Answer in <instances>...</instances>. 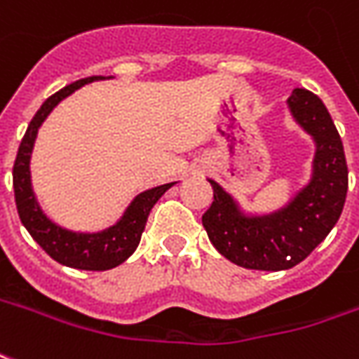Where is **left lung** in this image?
Masks as SVG:
<instances>
[{
  "mask_svg": "<svg viewBox=\"0 0 359 359\" xmlns=\"http://www.w3.org/2000/svg\"><path fill=\"white\" fill-rule=\"evenodd\" d=\"M285 104L315 145L303 187L274 210L255 212L208 179L214 202L202 215L205 233L222 257L250 270L280 272L305 260L337 225L348 192L344 147L327 107L307 89H293Z\"/></svg>",
  "mask_w": 359,
  "mask_h": 359,
  "instance_id": "obj_1",
  "label": "left lung"
}]
</instances>
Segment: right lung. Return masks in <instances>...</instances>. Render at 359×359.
<instances>
[{
    "instance_id": "1",
    "label": "right lung",
    "mask_w": 359,
    "mask_h": 359,
    "mask_svg": "<svg viewBox=\"0 0 359 359\" xmlns=\"http://www.w3.org/2000/svg\"><path fill=\"white\" fill-rule=\"evenodd\" d=\"M101 79H112V77L93 75L87 79H79L75 83L66 85L64 89H60L42 102V107L34 114V118L31 120V124L25 132L13 167L15 202H17V212H19L22 225L31 233L32 239L56 262L64 266L77 268V270H110L132 257L140 245L151 208L169 188L177 184V182H167V184L147 188L144 192L136 194L118 219L101 231H74V229L57 225L44 214L42 205L39 204L36 192L32 188L31 175L32 149H34L40 126L48 118L50 112L72 93L81 89L83 85L101 81Z\"/></svg>"
}]
</instances>
